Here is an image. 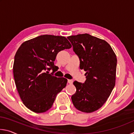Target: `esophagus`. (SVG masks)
<instances>
[{"mask_svg":"<svg viewBox=\"0 0 134 134\" xmlns=\"http://www.w3.org/2000/svg\"><path fill=\"white\" fill-rule=\"evenodd\" d=\"M67 81H68V83H69V84H70V85H71V84H72V82H73V81H72V80H67Z\"/></svg>","mask_w":134,"mask_h":134,"instance_id":"34e87169","label":"esophagus"}]
</instances>
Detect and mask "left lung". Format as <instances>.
Here are the masks:
<instances>
[{"mask_svg":"<svg viewBox=\"0 0 134 134\" xmlns=\"http://www.w3.org/2000/svg\"><path fill=\"white\" fill-rule=\"evenodd\" d=\"M80 60V68L86 72L84 83L74 81L76 92L71 96L77 109L90 113L100 108L115 85L117 58L105 40L88 34L67 37Z\"/></svg>","mask_w":134,"mask_h":134,"instance_id":"8db88e82","label":"left lung"}]
</instances>
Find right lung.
Returning a JSON list of instances; mask_svg holds the SVG:
<instances>
[{"label":"right lung","instance_id":"right-lung-1","mask_svg":"<svg viewBox=\"0 0 134 134\" xmlns=\"http://www.w3.org/2000/svg\"><path fill=\"white\" fill-rule=\"evenodd\" d=\"M71 47L62 36L43 35L22 43L15 55L13 71L16 86L25 106L43 113L53 105L57 94L66 86L67 80L53 72L59 52Z\"/></svg>","mask_w":134,"mask_h":134}]
</instances>
